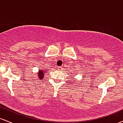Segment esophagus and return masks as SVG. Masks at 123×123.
Listing matches in <instances>:
<instances>
[{"label": "esophagus", "instance_id": "1", "mask_svg": "<svg viewBox=\"0 0 123 123\" xmlns=\"http://www.w3.org/2000/svg\"><path fill=\"white\" fill-rule=\"evenodd\" d=\"M57 69L58 70H62V66H58Z\"/></svg>", "mask_w": 123, "mask_h": 123}]
</instances>
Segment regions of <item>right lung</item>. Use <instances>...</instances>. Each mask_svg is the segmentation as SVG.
Segmentation results:
<instances>
[{
    "label": "right lung",
    "instance_id": "add662e5",
    "mask_svg": "<svg viewBox=\"0 0 123 123\" xmlns=\"http://www.w3.org/2000/svg\"><path fill=\"white\" fill-rule=\"evenodd\" d=\"M45 72L43 71V70H39V72H38V77H39V80L42 79L44 77V74Z\"/></svg>",
    "mask_w": 123,
    "mask_h": 123
}]
</instances>
